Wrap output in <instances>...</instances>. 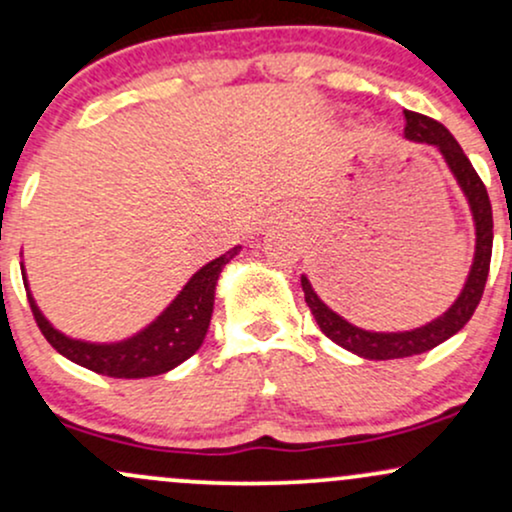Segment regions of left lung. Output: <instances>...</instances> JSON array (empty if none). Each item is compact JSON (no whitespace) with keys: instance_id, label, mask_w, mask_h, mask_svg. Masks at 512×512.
Masks as SVG:
<instances>
[{"instance_id":"1","label":"left lung","mask_w":512,"mask_h":512,"mask_svg":"<svg viewBox=\"0 0 512 512\" xmlns=\"http://www.w3.org/2000/svg\"><path fill=\"white\" fill-rule=\"evenodd\" d=\"M404 120H407L404 137H407L409 142L436 146L440 156L448 163L450 173L455 175L457 185H460L462 195L467 197L469 209H472L474 228H477V245H474L472 269H469V276L467 281H464V289L460 296H457V301L452 303L443 315L436 317V320H431L428 325L416 327V330L409 332H370L351 325V322L344 320L342 315L334 313L330 305L322 303V298L317 296V291L313 289L308 276H301L305 303H308L310 313H313L320 330L325 332V337H330L334 344L351 351V354L370 358V361H390V358L424 354V351H431L433 346L443 344L445 339L452 337V334L460 332L469 322V317L474 315V310H477L481 296H484L486 276H489L491 267V202L489 192H486L477 170L472 168L469 158L464 156L462 146L455 142V137H452L440 122L431 120V117L421 113H411V110H404Z\"/></svg>"}]
</instances>
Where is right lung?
Returning <instances> with one entry per match:
<instances>
[{
    "mask_svg": "<svg viewBox=\"0 0 512 512\" xmlns=\"http://www.w3.org/2000/svg\"><path fill=\"white\" fill-rule=\"evenodd\" d=\"M238 252L240 245L204 264L149 327L115 344H93L67 337L45 320V315L33 301L31 291H28V303H31L33 317L43 337L64 358L93 370V373L108 375V378H151V375L168 373V370L180 366L202 346L209 330L211 313H214L216 281H219L221 269ZM23 284L28 286V281L23 279Z\"/></svg>",
    "mask_w": 512,
    "mask_h": 512,
    "instance_id": "add662e5",
    "label": "right lung"
}]
</instances>
